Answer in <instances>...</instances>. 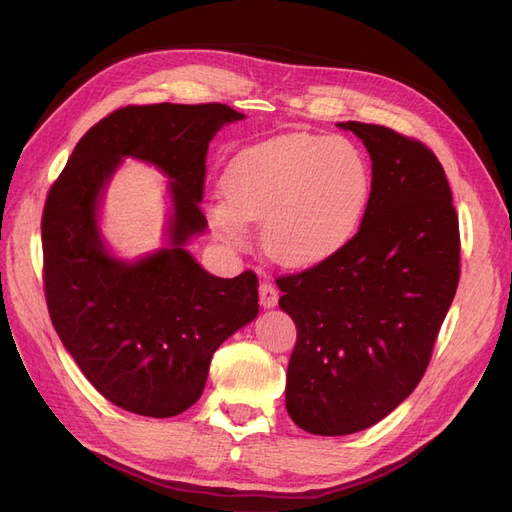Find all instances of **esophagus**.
Segmentation results:
<instances>
[{
    "label": "esophagus",
    "mask_w": 512,
    "mask_h": 512,
    "mask_svg": "<svg viewBox=\"0 0 512 512\" xmlns=\"http://www.w3.org/2000/svg\"><path fill=\"white\" fill-rule=\"evenodd\" d=\"M258 292H260V305L267 309L275 307L277 299H280V292H277V288L271 282H260Z\"/></svg>",
    "instance_id": "34e87169"
}]
</instances>
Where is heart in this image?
Instances as JSON below:
<instances>
[{
    "instance_id": "heart-1",
    "label": "heart",
    "mask_w": 512,
    "mask_h": 512,
    "mask_svg": "<svg viewBox=\"0 0 512 512\" xmlns=\"http://www.w3.org/2000/svg\"><path fill=\"white\" fill-rule=\"evenodd\" d=\"M213 232L232 247L262 224L265 254L282 267H314L352 239L369 198V168L344 136L284 134L247 147L224 175Z\"/></svg>"
}]
</instances>
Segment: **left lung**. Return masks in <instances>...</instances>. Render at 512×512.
Listing matches in <instances>:
<instances>
[{
	"mask_svg": "<svg viewBox=\"0 0 512 512\" xmlns=\"http://www.w3.org/2000/svg\"><path fill=\"white\" fill-rule=\"evenodd\" d=\"M371 158L356 235L329 260L277 277L297 324L286 410L314 436H348L421 382L459 284V220L436 153L376 123L346 121Z\"/></svg>",
	"mask_w": 512,
	"mask_h": 512,
	"instance_id": "obj_1",
	"label": "left lung"
}]
</instances>
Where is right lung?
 <instances>
[{"instance_id": "right-lung-1", "label": "right lung", "mask_w": 512, "mask_h": 512, "mask_svg": "<svg viewBox=\"0 0 512 512\" xmlns=\"http://www.w3.org/2000/svg\"><path fill=\"white\" fill-rule=\"evenodd\" d=\"M243 117L218 102L117 108L85 132L46 196L51 322L85 378L128 412L166 418L194 406L213 352L258 314L254 271L215 277L183 247L207 228L200 200L209 141ZM126 155L174 179L171 245L136 263L108 255L97 230L101 192Z\"/></svg>"}]
</instances>
